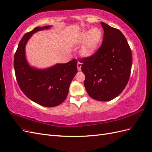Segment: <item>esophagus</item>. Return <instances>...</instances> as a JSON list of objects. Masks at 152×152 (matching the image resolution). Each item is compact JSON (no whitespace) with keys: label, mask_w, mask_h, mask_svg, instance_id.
<instances>
[{"label":"esophagus","mask_w":152,"mask_h":152,"mask_svg":"<svg viewBox=\"0 0 152 152\" xmlns=\"http://www.w3.org/2000/svg\"><path fill=\"white\" fill-rule=\"evenodd\" d=\"M81 66H82V64L78 62V63H77V70H78V71H81Z\"/></svg>","instance_id":"34e87169"}]
</instances>
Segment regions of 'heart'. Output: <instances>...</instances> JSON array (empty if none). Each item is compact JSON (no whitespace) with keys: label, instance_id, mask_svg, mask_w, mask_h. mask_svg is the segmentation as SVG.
Returning a JSON list of instances; mask_svg holds the SVG:
<instances>
[{"label":"heart","instance_id":"b5f03b06","mask_svg":"<svg viewBox=\"0 0 152 152\" xmlns=\"http://www.w3.org/2000/svg\"><path fill=\"white\" fill-rule=\"evenodd\" d=\"M102 34L101 29L95 27L83 31L79 36L78 42L85 43L81 53L85 57H90L96 51L101 40Z\"/></svg>","mask_w":152,"mask_h":152}]
</instances>
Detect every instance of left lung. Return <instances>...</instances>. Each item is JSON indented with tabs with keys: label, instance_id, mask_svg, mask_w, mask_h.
<instances>
[{
	"label": "left lung",
	"instance_id": "8db88e82",
	"mask_svg": "<svg viewBox=\"0 0 152 152\" xmlns=\"http://www.w3.org/2000/svg\"><path fill=\"white\" fill-rule=\"evenodd\" d=\"M104 29L102 45L90 57L81 59L85 75L84 85L90 97L109 101L121 94L131 72L132 57L126 38L118 29L101 22Z\"/></svg>",
	"mask_w": 152,
	"mask_h": 152
}]
</instances>
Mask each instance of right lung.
I'll list each match as a JSON object with an SVG mask.
<instances>
[{
    "label": "right lung",
    "mask_w": 152,
    "mask_h": 152,
    "mask_svg": "<svg viewBox=\"0 0 152 152\" xmlns=\"http://www.w3.org/2000/svg\"><path fill=\"white\" fill-rule=\"evenodd\" d=\"M50 27H37L25 34L15 55L14 67L17 82L26 96L38 104L51 107L60 104L66 99L69 86L77 72V62L73 59L43 69L30 66L26 58V45L34 34Z\"/></svg>",
    "instance_id": "right-lung-1"
}]
</instances>
